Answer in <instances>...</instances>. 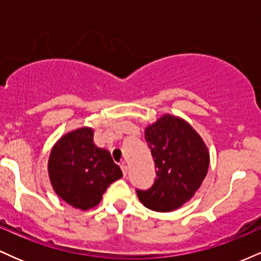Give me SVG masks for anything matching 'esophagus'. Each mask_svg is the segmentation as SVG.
Segmentation results:
<instances>
[{"mask_svg": "<svg viewBox=\"0 0 261 261\" xmlns=\"http://www.w3.org/2000/svg\"><path fill=\"white\" fill-rule=\"evenodd\" d=\"M120 167H121V170H122V174H124V176H126V174H127V166H126V164H125V162H122V163L120 164Z\"/></svg>", "mask_w": 261, "mask_h": 261, "instance_id": "obj_1", "label": "esophagus"}]
</instances>
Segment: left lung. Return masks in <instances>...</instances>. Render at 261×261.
<instances>
[{
    "label": "left lung",
    "instance_id": "1",
    "mask_svg": "<svg viewBox=\"0 0 261 261\" xmlns=\"http://www.w3.org/2000/svg\"><path fill=\"white\" fill-rule=\"evenodd\" d=\"M145 139L155 164V180L148 190H136L149 210L169 212L189 201L207 174V146L189 122L166 114L146 127Z\"/></svg>",
    "mask_w": 261,
    "mask_h": 261
}]
</instances>
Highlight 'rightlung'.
<instances>
[{"label":"right lung","mask_w":261,"mask_h":261,"mask_svg":"<svg viewBox=\"0 0 261 261\" xmlns=\"http://www.w3.org/2000/svg\"><path fill=\"white\" fill-rule=\"evenodd\" d=\"M93 135L91 127L64 135L54 145L47 162L54 191L82 211L97 206L107 188L122 176L109 151L94 145Z\"/></svg>","instance_id":"right-lung-1"}]
</instances>
